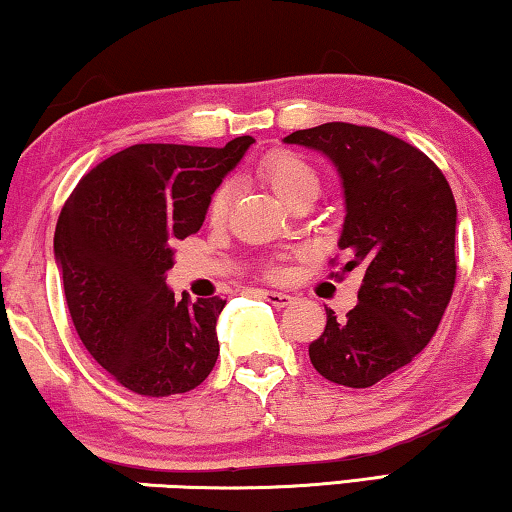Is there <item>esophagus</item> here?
Listing matches in <instances>:
<instances>
[{
  "label": "esophagus",
  "mask_w": 512,
  "mask_h": 512,
  "mask_svg": "<svg viewBox=\"0 0 512 512\" xmlns=\"http://www.w3.org/2000/svg\"><path fill=\"white\" fill-rule=\"evenodd\" d=\"M261 298L268 300L274 307H288L293 302V295L279 293V291H261Z\"/></svg>",
  "instance_id": "1"
}]
</instances>
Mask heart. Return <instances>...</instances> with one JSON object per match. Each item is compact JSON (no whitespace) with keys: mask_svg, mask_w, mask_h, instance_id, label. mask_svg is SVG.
Returning a JSON list of instances; mask_svg holds the SVG:
<instances>
[{"mask_svg":"<svg viewBox=\"0 0 512 512\" xmlns=\"http://www.w3.org/2000/svg\"><path fill=\"white\" fill-rule=\"evenodd\" d=\"M256 175L268 184V187L279 196V201L293 207L302 198H314L318 196V189H321V182H318V173L311 168L309 161H305L298 154L274 150L258 161ZM233 189L231 184L224 182L214 189L210 198V205H207V219L210 224H224L228 205H231Z\"/></svg>","mask_w":512,"mask_h":512,"instance_id":"obj_1","label":"heart"}]
</instances>
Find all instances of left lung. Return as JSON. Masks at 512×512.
<instances>
[{"mask_svg":"<svg viewBox=\"0 0 512 512\" xmlns=\"http://www.w3.org/2000/svg\"><path fill=\"white\" fill-rule=\"evenodd\" d=\"M284 143L335 164L346 201L344 272L365 270L346 318L325 309L309 360L332 383L369 388L416 358L448 307L457 277L453 191L427 154L374 127L328 122Z\"/></svg>","mask_w":512,"mask_h":512,"instance_id":"1","label":"left lung"}]
</instances>
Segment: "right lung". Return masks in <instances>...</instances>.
<instances>
[{
  "mask_svg": "<svg viewBox=\"0 0 512 512\" xmlns=\"http://www.w3.org/2000/svg\"><path fill=\"white\" fill-rule=\"evenodd\" d=\"M254 143L131 145L92 168L55 228V258L80 342L143 397L194 390L219 355L226 300H175L166 286L173 244L201 231L221 180Z\"/></svg>",
  "mask_w": 512,
  "mask_h": 512,
  "instance_id": "1",
  "label": "right lung"
}]
</instances>
